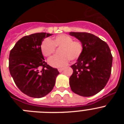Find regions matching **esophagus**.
I'll use <instances>...</instances> for the list:
<instances>
[{
	"instance_id": "obj_1",
	"label": "esophagus",
	"mask_w": 124,
	"mask_h": 124,
	"mask_svg": "<svg viewBox=\"0 0 124 124\" xmlns=\"http://www.w3.org/2000/svg\"><path fill=\"white\" fill-rule=\"evenodd\" d=\"M58 71L60 72V73H61V72H62L64 70V69L63 68H58Z\"/></svg>"
}]
</instances>
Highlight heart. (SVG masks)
<instances>
[{
    "instance_id": "b5f03b06",
    "label": "heart",
    "mask_w": 124,
    "mask_h": 124,
    "mask_svg": "<svg viewBox=\"0 0 124 124\" xmlns=\"http://www.w3.org/2000/svg\"><path fill=\"white\" fill-rule=\"evenodd\" d=\"M56 48H60L59 54L51 57L48 63L54 68L64 67L68 64L69 60L74 61L81 56L84 50L83 43L79 40H73V38L66 34H61L50 40L45 38L40 45L42 54L49 57L54 53Z\"/></svg>"
}]
</instances>
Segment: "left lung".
<instances>
[{
    "label": "left lung",
    "mask_w": 124,
    "mask_h": 124,
    "mask_svg": "<svg viewBox=\"0 0 124 124\" xmlns=\"http://www.w3.org/2000/svg\"><path fill=\"white\" fill-rule=\"evenodd\" d=\"M83 43L84 50L75 64L70 85L73 93L89 97L106 86L111 74L112 56L108 45L99 37L86 32H70Z\"/></svg>",
    "instance_id": "obj_1"
}]
</instances>
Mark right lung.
Instances as JSON below:
<instances>
[{"instance_id": "right-lung-1", "label": "right lung", "mask_w": 124, "mask_h": 124, "mask_svg": "<svg viewBox=\"0 0 124 124\" xmlns=\"http://www.w3.org/2000/svg\"><path fill=\"white\" fill-rule=\"evenodd\" d=\"M51 35L37 33L25 36L10 52V73L18 88L30 97L40 98L50 93L60 74L56 68L47 64L40 50L43 39Z\"/></svg>"}]
</instances>
